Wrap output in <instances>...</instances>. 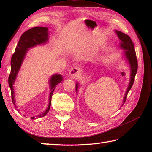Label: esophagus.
<instances>
[{
  "mask_svg": "<svg viewBox=\"0 0 152 152\" xmlns=\"http://www.w3.org/2000/svg\"><path fill=\"white\" fill-rule=\"evenodd\" d=\"M80 74V70L78 69V68H76V67L72 68V69H71L69 72V75L72 78H78Z\"/></svg>",
  "mask_w": 152,
  "mask_h": 152,
  "instance_id": "34e87169",
  "label": "esophagus"
}]
</instances>
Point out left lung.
Here are the masks:
<instances>
[{"label":"left lung","instance_id":"obj_1","mask_svg":"<svg viewBox=\"0 0 152 152\" xmlns=\"http://www.w3.org/2000/svg\"><path fill=\"white\" fill-rule=\"evenodd\" d=\"M116 34L119 38V48L121 50H123V53H124L126 61L129 64L130 70H131V74H130V81L129 83L128 88L127 89V91L125 92V96L123 99V104L126 101L127 99V96L128 94V92L131 89L132 86L133 85V83L134 81V77L136 75L137 69H138V62L136 56V52L134 50V44L132 42L130 37H129L127 34H126L121 31H115ZM78 83H76V91H78Z\"/></svg>","mask_w":152,"mask_h":152}]
</instances>
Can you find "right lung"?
I'll return each mask as SVG.
<instances>
[{
    "instance_id": "1",
    "label": "right lung",
    "mask_w": 152,
    "mask_h": 152,
    "mask_svg": "<svg viewBox=\"0 0 152 152\" xmlns=\"http://www.w3.org/2000/svg\"><path fill=\"white\" fill-rule=\"evenodd\" d=\"M49 31L48 27H35L31 28V29L27 31L23 34L19 42L15 48V52L13 54L11 59V72L8 78V84L11 89V95L13 104H14V107L17 109L18 107L15 106V91L14 89V84L17 78L19 70L21 69L22 63L23 62L25 56L28 51V49L33 48L37 45L46 44L49 40ZM63 78L61 74H53L49 80L50 93L49 96V104L48 108L44 112L38 114L37 118H42L47 114L49 112L51 97L53 91L56 88V86L63 82ZM18 110V109H17ZM24 116H25L24 115ZM31 119H36L35 117H32Z\"/></svg>"
}]
</instances>
